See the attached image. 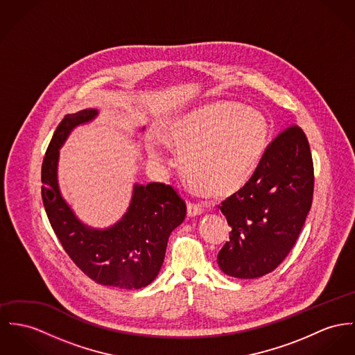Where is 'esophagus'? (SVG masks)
Segmentation results:
<instances>
[{
  "label": "esophagus",
  "instance_id": "34e87169",
  "mask_svg": "<svg viewBox=\"0 0 355 355\" xmlns=\"http://www.w3.org/2000/svg\"><path fill=\"white\" fill-rule=\"evenodd\" d=\"M201 214H202V207H201L200 204L191 202V201L188 202V216L194 218V216H198V215H201Z\"/></svg>",
  "mask_w": 355,
  "mask_h": 355
}]
</instances>
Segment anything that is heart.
Segmentation results:
<instances>
[{
	"instance_id": "obj_1",
	"label": "heart",
	"mask_w": 355,
	"mask_h": 355,
	"mask_svg": "<svg viewBox=\"0 0 355 355\" xmlns=\"http://www.w3.org/2000/svg\"><path fill=\"white\" fill-rule=\"evenodd\" d=\"M269 123L259 110L238 103H218L191 110L164 125L159 137L181 153L191 185L208 196H228L243 188L266 148ZM150 158L162 161L158 146Z\"/></svg>"
}]
</instances>
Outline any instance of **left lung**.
<instances>
[{
  "label": "left lung",
  "mask_w": 355,
  "mask_h": 355,
  "mask_svg": "<svg viewBox=\"0 0 355 355\" xmlns=\"http://www.w3.org/2000/svg\"><path fill=\"white\" fill-rule=\"evenodd\" d=\"M313 181L308 139L291 125L266 147L245 187L218 205L232 228L218 251L221 272L243 279L272 273L300 235Z\"/></svg>",
  "instance_id": "obj_1"
}]
</instances>
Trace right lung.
I'll use <instances>...</instances> for the list:
<instances>
[{"label":"right lung","mask_w":355,"mask_h":355,"mask_svg":"<svg viewBox=\"0 0 355 355\" xmlns=\"http://www.w3.org/2000/svg\"><path fill=\"white\" fill-rule=\"evenodd\" d=\"M97 114L80 110L59 123L42 164V198L55 235L83 273L105 286L140 289L159 273L168 236L187 216V204L170 185L135 184L130 207L116 224L105 230L83 224L59 191V148L77 125Z\"/></svg>","instance_id":"obj_1"}]
</instances>
